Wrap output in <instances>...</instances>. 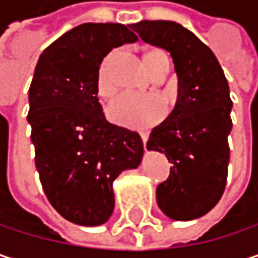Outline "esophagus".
Here are the masks:
<instances>
[{
  "mask_svg": "<svg viewBox=\"0 0 258 258\" xmlns=\"http://www.w3.org/2000/svg\"><path fill=\"white\" fill-rule=\"evenodd\" d=\"M140 136H142L143 145H145V148H146V142H148V133H145V131H140Z\"/></svg>",
  "mask_w": 258,
  "mask_h": 258,
  "instance_id": "1",
  "label": "esophagus"
}]
</instances>
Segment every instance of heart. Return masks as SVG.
I'll return each instance as SVG.
<instances>
[{"label":"heart","mask_w":258,"mask_h":258,"mask_svg":"<svg viewBox=\"0 0 258 258\" xmlns=\"http://www.w3.org/2000/svg\"><path fill=\"white\" fill-rule=\"evenodd\" d=\"M113 53L107 55L98 67L97 72V92L100 97H109L113 92V83L110 79V66H112ZM167 59L164 52L158 49H148L142 56V64L146 73L151 76L160 64ZM167 106L164 100L158 95H133L121 94L113 98L107 109V118L118 125L128 128H148L158 121H161L166 115Z\"/></svg>","instance_id":"heart-1"}]
</instances>
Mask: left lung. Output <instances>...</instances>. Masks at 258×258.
Returning <instances> with one entry per match:
<instances>
[{"mask_svg": "<svg viewBox=\"0 0 258 258\" xmlns=\"http://www.w3.org/2000/svg\"><path fill=\"white\" fill-rule=\"evenodd\" d=\"M130 28L167 50L178 76L176 104L146 143L172 163L167 180L157 186V203L175 221L200 218L220 202L227 180L233 106L227 79L214 52L179 24L140 21Z\"/></svg>", "mask_w": 258, "mask_h": 258, "instance_id": "obj_1", "label": "left lung"}]
</instances>
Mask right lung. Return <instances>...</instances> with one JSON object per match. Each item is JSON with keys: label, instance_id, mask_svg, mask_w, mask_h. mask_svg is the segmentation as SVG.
<instances>
[{"label": "right lung", "instance_id": "add662e5", "mask_svg": "<svg viewBox=\"0 0 258 258\" xmlns=\"http://www.w3.org/2000/svg\"><path fill=\"white\" fill-rule=\"evenodd\" d=\"M136 41L122 24H82L43 50L29 86L41 186L55 211L79 226L104 224L115 208L113 180L142 163L139 133L107 122L97 97L103 58Z\"/></svg>", "mask_w": 258, "mask_h": 258}]
</instances>
